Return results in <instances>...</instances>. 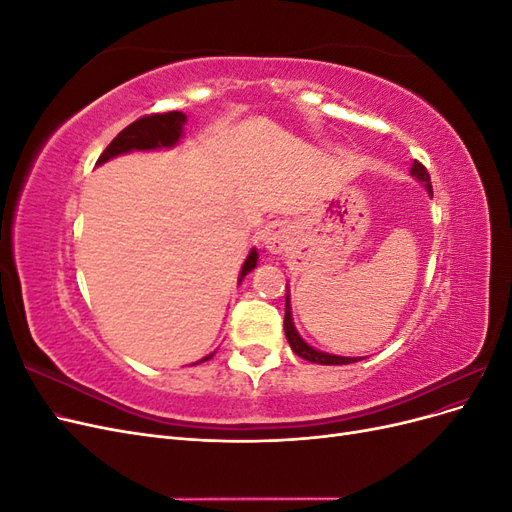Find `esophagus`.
<instances>
[{
	"mask_svg": "<svg viewBox=\"0 0 512 512\" xmlns=\"http://www.w3.org/2000/svg\"><path fill=\"white\" fill-rule=\"evenodd\" d=\"M258 241L269 254H280L286 250L290 241V226L284 220H273L267 226H262L258 232Z\"/></svg>",
	"mask_w": 512,
	"mask_h": 512,
	"instance_id": "34e87169",
	"label": "esophagus"
}]
</instances>
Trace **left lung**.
I'll return each instance as SVG.
<instances>
[{"instance_id": "left-lung-1", "label": "left lung", "mask_w": 512, "mask_h": 512, "mask_svg": "<svg viewBox=\"0 0 512 512\" xmlns=\"http://www.w3.org/2000/svg\"><path fill=\"white\" fill-rule=\"evenodd\" d=\"M410 173H412V177H416L418 181H423V183H425V190L429 192V196H433V192H431V183H429V173H427V168H425L421 162H416V160H414V164H412V168H410ZM284 331H286V339H288V344H290L292 352H294V354H299L301 359H305V361H309V363H318V365H348V363H356V361H361L359 356H335V354H329V352H320V350L312 348V346H309V344H305V342H303V337L297 333V329H294V322H292V312H290V299H288V294H286Z\"/></svg>"}]
</instances>
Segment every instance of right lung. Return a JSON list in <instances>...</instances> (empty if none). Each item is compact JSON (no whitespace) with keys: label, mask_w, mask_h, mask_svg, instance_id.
I'll return each instance as SVG.
<instances>
[{"label":"right lung","mask_w":512,"mask_h":512,"mask_svg":"<svg viewBox=\"0 0 512 512\" xmlns=\"http://www.w3.org/2000/svg\"><path fill=\"white\" fill-rule=\"evenodd\" d=\"M185 117L179 111H170V113H153L145 115L141 119H136L130 123L128 128H123L113 141L108 145L102 156L98 158L96 164H104L115 156H121V153H130V151H149V149H170L179 143V138L183 136V126H185ZM258 262V252L256 247L250 252V256L245 258L241 273H239V282L243 277L250 273ZM213 354L205 356L203 361H209ZM200 361V363H203Z\"/></svg>","instance_id":"1"}]
</instances>
